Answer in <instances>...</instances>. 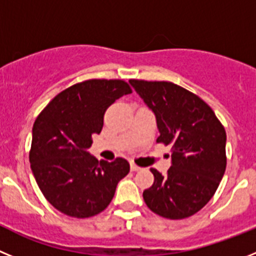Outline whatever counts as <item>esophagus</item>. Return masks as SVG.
<instances>
[{
	"label": "esophagus",
	"instance_id": "34e87169",
	"mask_svg": "<svg viewBox=\"0 0 256 256\" xmlns=\"http://www.w3.org/2000/svg\"><path fill=\"white\" fill-rule=\"evenodd\" d=\"M140 169H141V168H140L138 165L133 164V162H132V164H130V170H132V172H138Z\"/></svg>",
	"mask_w": 256,
	"mask_h": 256
}]
</instances>
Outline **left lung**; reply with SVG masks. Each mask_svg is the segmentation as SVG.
Returning <instances> with one entry per match:
<instances>
[{"label":"left lung","mask_w":256,"mask_h":256,"mask_svg":"<svg viewBox=\"0 0 256 256\" xmlns=\"http://www.w3.org/2000/svg\"><path fill=\"white\" fill-rule=\"evenodd\" d=\"M155 114L156 142L172 148L166 176L151 168L154 183L144 191L151 212L168 219L194 216L209 202L226 172V136L214 112L195 94L172 82L130 79Z\"/></svg>","instance_id":"left-lung-1"}]
</instances>
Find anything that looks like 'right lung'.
Here are the masks:
<instances>
[{
  "instance_id": "right-lung-1",
  "label": "right lung",
  "mask_w": 256,
  "mask_h": 256,
  "mask_svg": "<svg viewBox=\"0 0 256 256\" xmlns=\"http://www.w3.org/2000/svg\"><path fill=\"white\" fill-rule=\"evenodd\" d=\"M132 94L120 79H90L58 96L37 116L29 162L37 184L52 206L74 218H90L108 208L130 162H108L88 152L101 132L106 108Z\"/></svg>"
}]
</instances>
